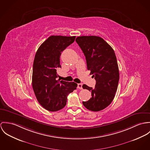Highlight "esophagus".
<instances>
[{
  "mask_svg": "<svg viewBox=\"0 0 150 150\" xmlns=\"http://www.w3.org/2000/svg\"><path fill=\"white\" fill-rule=\"evenodd\" d=\"M78 88H79L80 90H82L83 88L82 87V83H78Z\"/></svg>",
  "mask_w": 150,
  "mask_h": 150,
  "instance_id": "1",
  "label": "esophagus"
}]
</instances>
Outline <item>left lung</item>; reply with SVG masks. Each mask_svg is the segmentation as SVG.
I'll return each mask as SVG.
<instances>
[{
	"instance_id": "left-lung-1",
	"label": "left lung",
	"mask_w": 150,
	"mask_h": 150,
	"mask_svg": "<svg viewBox=\"0 0 150 150\" xmlns=\"http://www.w3.org/2000/svg\"><path fill=\"white\" fill-rule=\"evenodd\" d=\"M86 57L87 69L96 81L95 87L83 84L92 97L83 105L87 109L98 112L108 107L115 96L119 81V70L113 48L101 37L80 36L76 38Z\"/></svg>"
}]
</instances>
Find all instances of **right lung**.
<instances>
[{"label":"right lung","mask_w":150,"mask_h":150,"mask_svg":"<svg viewBox=\"0 0 150 150\" xmlns=\"http://www.w3.org/2000/svg\"><path fill=\"white\" fill-rule=\"evenodd\" d=\"M75 36L51 35L37 51L33 66L32 87L36 98L45 109L56 112L67 103V96L78 84L57 80V69L61 68L62 52L73 43Z\"/></svg>","instance_id":"1"}]
</instances>
